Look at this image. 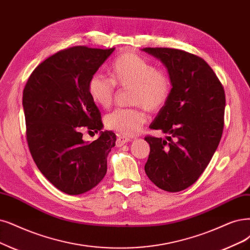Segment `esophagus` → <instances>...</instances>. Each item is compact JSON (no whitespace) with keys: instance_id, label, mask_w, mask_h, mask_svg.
<instances>
[{"instance_id":"esophagus-1","label":"esophagus","mask_w":250,"mask_h":250,"mask_svg":"<svg viewBox=\"0 0 250 250\" xmlns=\"http://www.w3.org/2000/svg\"><path fill=\"white\" fill-rule=\"evenodd\" d=\"M130 141H131L130 138H127V137H119V138H117V140H116V145L117 146H122V145H124V144H125L127 142H130Z\"/></svg>"}]
</instances>
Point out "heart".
<instances>
[{"instance_id": "heart-1", "label": "heart", "mask_w": 250, "mask_h": 250, "mask_svg": "<svg viewBox=\"0 0 250 250\" xmlns=\"http://www.w3.org/2000/svg\"><path fill=\"white\" fill-rule=\"evenodd\" d=\"M109 72L111 79L101 74L90 77L88 95L99 107L108 108L113 102L116 85L132 86L131 102L138 106L115 109L106 115L105 124L120 135L135 136L146 123L144 107L149 111H158L167 104L172 92L170 73L134 52L120 54L110 66Z\"/></svg>"}]
</instances>
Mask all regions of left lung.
Listing matches in <instances>:
<instances>
[{
	"label": "left lung",
	"instance_id": "obj_1",
	"mask_svg": "<svg viewBox=\"0 0 250 250\" xmlns=\"http://www.w3.org/2000/svg\"><path fill=\"white\" fill-rule=\"evenodd\" d=\"M168 69L170 99L150 127L167 134L145 137L150 153L145 173L161 189L176 192L195 183L219 144L224 130L225 89L209 64L197 55L175 48L146 47Z\"/></svg>",
	"mask_w": 250,
	"mask_h": 250
}]
</instances>
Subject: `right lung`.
<instances>
[{
  "instance_id": "right-lung-1",
  "label": "right lung",
  "mask_w": 250,
  "mask_h": 250,
  "mask_svg": "<svg viewBox=\"0 0 250 250\" xmlns=\"http://www.w3.org/2000/svg\"><path fill=\"white\" fill-rule=\"evenodd\" d=\"M115 48L74 46L42 62L22 95L26 141L37 167L58 189L81 195L97 187L107 172V156L116 135L101 131V112L88 95L90 77ZM100 132L97 141L82 136Z\"/></svg>"
}]
</instances>
